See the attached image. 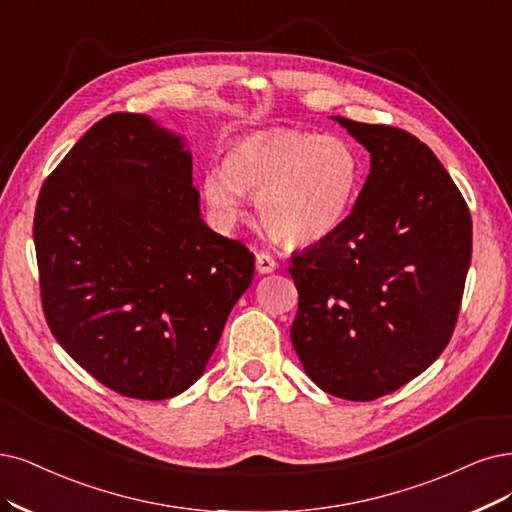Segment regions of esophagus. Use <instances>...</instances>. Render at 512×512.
Masks as SVG:
<instances>
[{"label": "esophagus", "mask_w": 512, "mask_h": 512, "mask_svg": "<svg viewBox=\"0 0 512 512\" xmlns=\"http://www.w3.org/2000/svg\"><path fill=\"white\" fill-rule=\"evenodd\" d=\"M255 263H257V272H259V274H272V272L278 268V263H276L274 257L268 255V253H257Z\"/></svg>", "instance_id": "1"}]
</instances>
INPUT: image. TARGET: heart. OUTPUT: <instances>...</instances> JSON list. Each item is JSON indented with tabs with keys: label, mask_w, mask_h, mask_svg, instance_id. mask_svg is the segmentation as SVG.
<instances>
[{
	"label": "heart",
	"mask_w": 512,
	"mask_h": 512,
	"mask_svg": "<svg viewBox=\"0 0 512 512\" xmlns=\"http://www.w3.org/2000/svg\"><path fill=\"white\" fill-rule=\"evenodd\" d=\"M361 187V162L342 137L276 130L227 147L223 166H208L200 196L221 227L244 213L246 196L268 232L287 244H316L348 219Z\"/></svg>",
	"instance_id": "b5f03b06"
}]
</instances>
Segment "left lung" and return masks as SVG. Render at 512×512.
Listing matches in <instances>:
<instances>
[{"label":"left lung","mask_w":512,"mask_h":512,"mask_svg":"<svg viewBox=\"0 0 512 512\" xmlns=\"http://www.w3.org/2000/svg\"><path fill=\"white\" fill-rule=\"evenodd\" d=\"M371 158L339 230L295 253L291 342L310 380L373 401L426 371L456 327L472 221L456 183L409 132L331 116Z\"/></svg>","instance_id":"8db88e82"}]
</instances>
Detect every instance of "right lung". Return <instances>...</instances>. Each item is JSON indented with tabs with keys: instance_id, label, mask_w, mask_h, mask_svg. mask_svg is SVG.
<instances>
[{
	"instance_id": "obj_1",
	"label": "right lung",
	"mask_w": 512,
	"mask_h": 512,
	"mask_svg": "<svg viewBox=\"0 0 512 512\" xmlns=\"http://www.w3.org/2000/svg\"><path fill=\"white\" fill-rule=\"evenodd\" d=\"M33 240L48 327L94 380L164 401L204 373L255 257L213 232L183 135L111 113L46 179Z\"/></svg>"
}]
</instances>
